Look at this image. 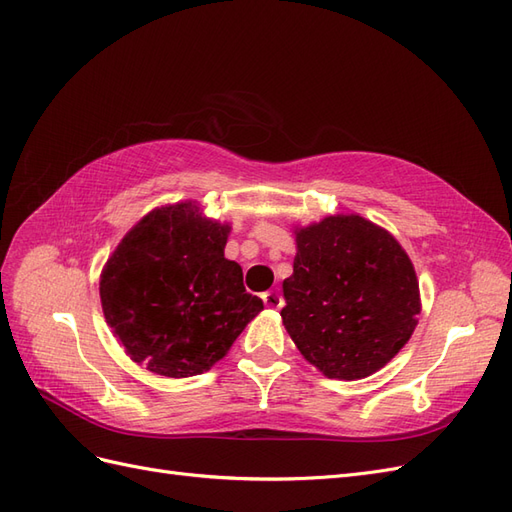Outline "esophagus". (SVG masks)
Masks as SVG:
<instances>
[{
    "label": "esophagus",
    "instance_id": "1",
    "mask_svg": "<svg viewBox=\"0 0 512 512\" xmlns=\"http://www.w3.org/2000/svg\"><path fill=\"white\" fill-rule=\"evenodd\" d=\"M262 301H265V305H267L269 309H280V307L284 305L282 294L277 292V290H267L265 294H262Z\"/></svg>",
    "mask_w": 512,
    "mask_h": 512
}]
</instances>
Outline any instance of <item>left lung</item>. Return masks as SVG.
I'll use <instances>...</instances> for the list:
<instances>
[{
    "label": "left lung",
    "instance_id": "obj_1",
    "mask_svg": "<svg viewBox=\"0 0 512 512\" xmlns=\"http://www.w3.org/2000/svg\"><path fill=\"white\" fill-rule=\"evenodd\" d=\"M282 322L307 363L327 378L376 374L408 344L421 292L404 247L359 213L294 228Z\"/></svg>",
    "mask_w": 512,
    "mask_h": 512
}]
</instances>
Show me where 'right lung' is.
Listing matches in <instances>:
<instances>
[{
	"instance_id": "obj_1",
	"label": "right lung",
	"mask_w": 512,
	"mask_h": 512,
	"mask_svg": "<svg viewBox=\"0 0 512 512\" xmlns=\"http://www.w3.org/2000/svg\"><path fill=\"white\" fill-rule=\"evenodd\" d=\"M230 224L194 200L138 220L100 273L106 324L130 359L164 378L209 371L262 312L243 271L224 256Z\"/></svg>"
}]
</instances>
